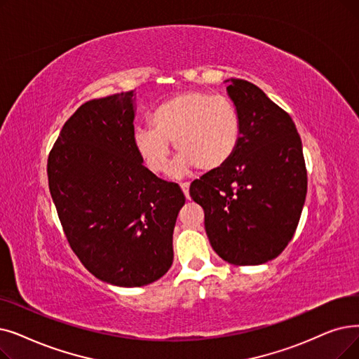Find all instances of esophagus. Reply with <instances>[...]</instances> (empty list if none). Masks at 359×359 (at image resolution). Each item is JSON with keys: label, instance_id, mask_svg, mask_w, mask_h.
Returning <instances> with one entry per match:
<instances>
[{"label": "esophagus", "instance_id": "34e87169", "mask_svg": "<svg viewBox=\"0 0 359 359\" xmlns=\"http://www.w3.org/2000/svg\"><path fill=\"white\" fill-rule=\"evenodd\" d=\"M180 188H182V191H183L184 196H186V198H189V183H188V182L180 183Z\"/></svg>", "mask_w": 359, "mask_h": 359}]
</instances>
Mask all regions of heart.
I'll use <instances>...</instances> for the list:
<instances>
[{
  "label": "heart",
  "mask_w": 359,
  "mask_h": 359,
  "mask_svg": "<svg viewBox=\"0 0 359 359\" xmlns=\"http://www.w3.org/2000/svg\"><path fill=\"white\" fill-rule=\"evenodd\" d=\"M152 129H137L135 148L152 173H164L170 144L179 157L171 165L173 176L198 167L220 170L235 155L242 133L238 108L224 95L188 90L161 102L151 114Z\"/></svg>",
  "instance_id": "obj_1"
}]
</instances>
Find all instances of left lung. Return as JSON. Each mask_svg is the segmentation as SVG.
Here are the masks:
<instances>
[{
  "label": "left lung",
  "mask_w": 359,
  "mask_h": 359,
  "mask_svg": "<svg viewBox=\"0 0 359 359\" xmlns=\"http://www.w3.org/2000/svg\"><path fill=\"white\" fill-rule=\"evenodd\" d=\"M242 133L220 170L191 184L204 208L217 255L233 266H258L283 252L298 227L306 196L301 136L290 116L254 83L227 79Z\"/></svg>",
  "instance_id": "1"
}]
</instances>
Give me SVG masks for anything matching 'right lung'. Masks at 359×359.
Masks as SVG:
<instances>
[{"label":"right lung","instance_id":"add662e5","mask_svg":"<svg viewBox=\"0 0 359 359\" xmlns=\"http://www.w3.org/2000/svg\"><path fill=\"white\" fill-rule=\"evenodd\" d=\"M135 90L92 100L65 123L48 157V184L73 252L97 278L139 287L173 264L184 195L135 148Z\"/></svg>","mask_w":359,"mask_h":359}]
</instances>
